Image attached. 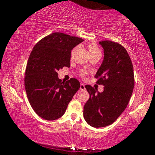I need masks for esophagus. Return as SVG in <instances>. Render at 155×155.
<instances>
[{"mask_svg": "<svg viewBox=\"0 0 155 155\" xmlns=\"http://www.w3.org/2000/svg\"><path fill=\"white\" fill-rule=\"evenodd\" d=\"M80 90H85V85H84V84L81 83V84H80Z\"/></svg>", "mask_w": 155, "mask_h": 155, "instance_id": "34e87169", "label": "esophagus"}]
</instances>
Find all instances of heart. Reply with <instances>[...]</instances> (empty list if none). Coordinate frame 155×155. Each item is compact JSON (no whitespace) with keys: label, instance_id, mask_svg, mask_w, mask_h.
<instances>
[{"label":"heart","instance_id":"heart-1","mask_svg":"<svg viewBox=\"0 0 155 155\" xmlns=\"http://www.w3.org/2000/svg\"><path fill=\"white\" fill-rule=\"evenodd\" d=\"M88 48H89V51H90V53L92 52V51H95L98 50V49H97V46H96L95 44H90L88 45ZM85 74H86V71H83L81 72V75L84 76Z\"/></svg>","mask_w":155,"mask_h":155}]
</instances>
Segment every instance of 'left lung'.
Returning <instances> with one entry per match:
<instances>
[{
  "label": "left lung",
  "instance_id": "1",
  "mask_svg": "<svg viewBox=\"0 0 155 155\" xmlns=\"http://www.w3.org/2000/svg\"><path fill=\"white\" fill-rule=\"evenodd\" d=\"M104 49V60L95 77L104 86L102 92L86 85L90 98L84 106V118L93 127L110 125L124 111L134 87L132 61L127 50L111 41L99 42Z\"/></svg>",
  "mask_w": 155,
  "mask_h": 155
}]
</instances>
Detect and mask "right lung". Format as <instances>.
Returning a JSON list of instances; mask_svg holds the SVG:
<instances>
[{
    "mask_svg": "<svg viewBox=\"0 0 155 155\" xmlns=\"http://www.w3.org/2000/svg\"><path fill=\"white\" fill-rule=\"evenodd\" d=\"M83 39L53 33L35 45L27 63L25 87L31 107L46 120H55L65 114L80 87L76 79L62 81L58 71L70 67L73 48Z\"/></svg>",
    "mask_w": 155,
    "mask_h": 155,
    "instance_id": "obj_1",
    "label": "right lung"
}]
</instances>
